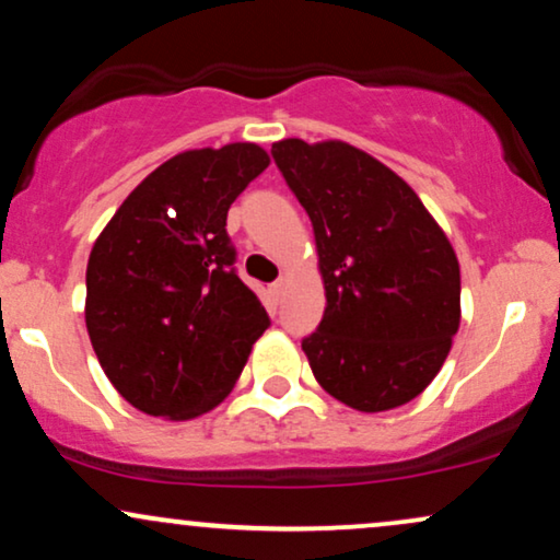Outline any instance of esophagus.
<instances>
[{
  "mask_svg": "<svg viewBox=\"0 0 560 560\" xmlns=\"http://www.w3.org/2000/svg\"><path fill=\"white\" fill-rule=\"evenodd\" d=\"M284 287H287V281H284V279L273 281V284H271V292L276 294V298H281V292H284Z\"/></svg>",
  "mask_w": 560,
  "mask_h": 560,
  "instance_id": "1",
  "label": "esophagus"
}]
</instances>
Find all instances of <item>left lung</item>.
I'll list each match as a JSON object with an SVG mask.
<instances>
[{"label":"left lung","instance_id":"left-lung-1","mask_svg":"<svg viewBox=\"0 0 560 560\" xmlns=\"http://www.w3.org/2000/svg\"><path fill=\"white\" fill-rule=\"evenodd\" d=\"M313 221L326 310L302 339L315 381L357 412L412 401L462 320L454 247L399 174L341 140L271 148Z\"/></svg>","mask_w":560,"mask_h":560}]
</instances>
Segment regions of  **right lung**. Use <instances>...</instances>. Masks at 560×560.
Instances as JSON below:
<instances>
[{
  "mask_svg": "<svg viewBox=\"0 0 560 560\" xmlns=\"http://www.w3.org/2000/svg\"><path fill=\"white\" fill-rule=\"evenodd\" d=\"M271 164L255 143L164 161L93 242L85 326L112 386L140 412L192 420L226 399L268 313L234 271L229 206Z\"/></svg>",
  "mask_w": 560,
  "mask_h": 560,
  "instance_id": "right-lung-1",
  "label": "right lung"
}]
</instances>
